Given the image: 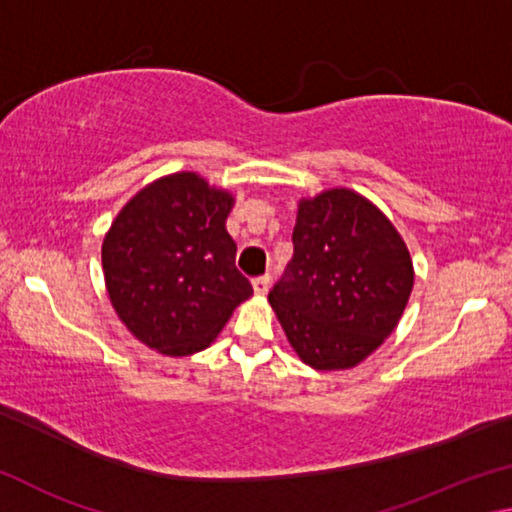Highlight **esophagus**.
Listing matches in <instances>:
<instances>
[{
    "label": "esophagus",
    "mask_w": 512,
    "mask_h": 512,
    "mask_svg": "<svg viewBox=\"0 0 512 512\" xmlns=\"http://www.w3.org/2000/svg\"><path fill=\"white\" fill-rule=\"evenodd\" d=\"M253 289H255L257 296H266L268 289H271V277H268V275L255 277V280H253Z\"/></svg>",
    "instance_id": "34e87169"
}]
</instances>
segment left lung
Instances as JSON below:
<instances>
[{"label": "left lung", "mask_w": 512, "mask_h": 512, "mask_svg": "<svg viewBox=\"0 0 512 512\" xmlns=\"http://www.w3.org/2000/svg\"><path fill=\"white\" fill-rule=\"evenodd\" d=\"M411 289L400 232L368 198L341 187L300 201L293 257L268 302L307 366L345 370L393 334Z\"/></svg>", "instance_id": "left-lung-1"}]
</instances>
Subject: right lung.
Here are the masks:
<instances>
[{"label": "right lung", "mask_w": 512, "mask_h": 512, "mask_svg": "<svg viewBox=\"0 0 512 512\" xmlns=\"http://www.w3.org/2000/svg\"><path fill=\"white\" fill-rule=\"evenodd\" d=\"M232 194L194 171L140 189L101 246L112 307L137 341L167 357L210 345L232 311L253 296L225 230Z\"/></svg>", "instance_id": "1"}]
</instances>
